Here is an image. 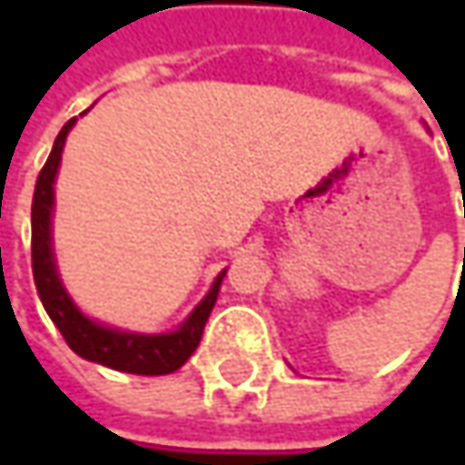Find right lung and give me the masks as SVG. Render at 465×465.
<instances>
[{
    "mask_svg": "<svg viewBox=\"0 0 465 465\" xmlns=\"http://www.w3.org/2000/svg\"><path fill=\"white\" fill-rule=\"evenodd\" d=\"M77 118L66 121L64 129L53 142V150L47 155L45 166L37 177L35 185V199H32V272H35V285L43 299V307L50 315V321L61 331L66 344L85 361L129 371V374H172L177 371L199 347L207 318L218 302L221 280H215L213 291L204 296V302L193 310V315L180 325L174 333H161V336H144V333H126L115 331L107 325L88 321L66 296L55 263H53V250H50V213H53V180L58 172L61 150L69 129L74 126Z\"/></svg>",
    "mask_w": 465,
    "mask_h": 465,
    "instance_id": "right-lung-1",
    "label": "right lung"
}]
</instances>
